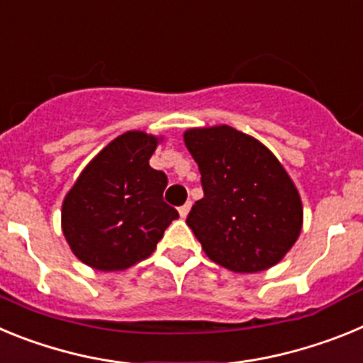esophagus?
I'll return each mask as SVG.
<instances>
[{
	"instance_id": "obj_1",
	"label": "esophagus",
	"mask_w": 363,
	"mask_h": 363,
	"mask_svg": "<svg viewBox=\"0 0 363 363\" xmlns=\"http://www.w3.org/2000/svg\"><path fill=\"white\" fill-rule=\"evenodd\" d=\"M189 211H191V201H187V203L182 205V207H179V209H178V213H179V216L185 218L189 214Z\"/></svg>"
}]
</instances>
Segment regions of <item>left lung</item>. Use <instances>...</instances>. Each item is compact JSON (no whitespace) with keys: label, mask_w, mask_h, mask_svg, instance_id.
Here are the masks:
<instances>
[{"label":"left lung","mask_w":363,"mask_h":363,"mask_svg":"<svg viewBox=\"0 0 363 363\" xmlns=\"http://www.w3.org/2000/svg\"><path fill=\"white\" fill-rule=\"evenodd\" d=\"M184 142L203 187L187 225L205 255L234 272L277 265L303 223L300 194L284 165L264 143L229 125L189 129Z\"/></svg>","instance_id":"1"}]
</instances>
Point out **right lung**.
Returning <instances> with one entry per match:
<instances>
[{"instance_id": "right-lung-1", "label": "right lung", "mask_w": 363, "mask_h": 363, "mask_svg": "<svg viewBox=\"0 0 363 363\" xmlns=\"http://www.w3.org/2000/svg\"><path fill=\"white\" fill-rule=\"evenodd\" d=\"M160 138L129 130L98 152L62 207L76 258L96 271H123L149 258L178 211L163 201L165 172L149 165Z\"/></svg>"}]
</instances>
